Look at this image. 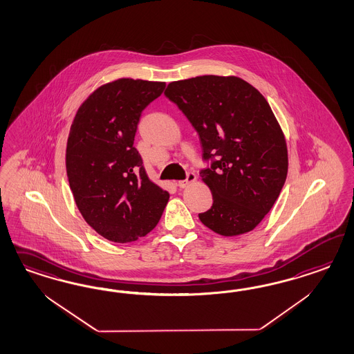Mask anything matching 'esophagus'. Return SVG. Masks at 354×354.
Wrapping results in <instances>:
<instances>
[{
  "label": "esophagus",
  "mask_w": 354,
  "mask_h": 354,
  "mask_svg": "<svg viewBox=\"0 0 354 354\" xmlns=\"http://www.w3.org/2000/svg\"><path fill=\"white\" fill-rule=\"evenodd\" d=\"M196 182V175L193 174V172H187V176H185V179H183V180H179L178 183V185L180 187V188H187L188 185H191L192 183Z\"/></svg>",
  "instance_id": "1"
}]
</instances>
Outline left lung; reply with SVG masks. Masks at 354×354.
<instances>
[{
  "mask_svg": "<svg viewBox=\"0 0 354 354\" xmlns=\"http://www.w3.org/2000/svg\"><path fill=\"white\" fill-rule=\"evenodd\" d=\"M165 96L197 131L200 175L213 206L198 214L216 234L252 231L275 204L288 172L287 144L266 98L236 76H196L170 83Z\"/></svg>",
  "mask_w": 354,
  "mask_h": 354,
  "instance_id": "8db88e82",
  "label": "left lung"
}]
</instances>
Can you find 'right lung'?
Returning <instances> with one entry per match:
<instances>
[{
  "label": "right lung",
  "mask_w": 354,
  "mask_h": 354,
  "mask_svg": "<svg viewBox=\"0 0 354 354\" xmlns=\"http://www.w3.org/2000/svg\"><path fill=\"white\" fill-rule=\"evenodd\" d=\"M163 82L118 79L79 107L66 149V170L79 212L97 234L129 243L149 234L170 194L150 182L133 140L141 113Z\"/></svg>",
  "instance_id": "right-lung-1"
}]
</instances>
